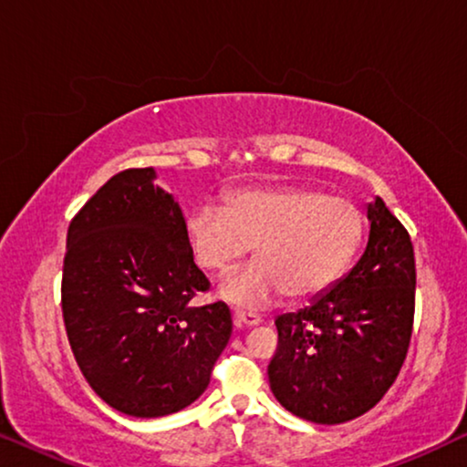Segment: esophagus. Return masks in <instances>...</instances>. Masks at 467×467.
Listing matches in <instances>:
<instances>
[{
  "instance_id": "34e87169",
  "label": "esophagus",
  "mask_w": 467,
  "mask_h": 467,
  "mask_svg": "<svg viewBox=\"0 0 467 467\" xmlns=\"http://www.w3.org/2000/svg\"><path fill=\"white\" fill-rule=\"evenodd\" d=\"M234 323H235V327H254V325L261 323V317L251 315V312L235 310L234 312Z\"/></svg>"
}]
</instances>
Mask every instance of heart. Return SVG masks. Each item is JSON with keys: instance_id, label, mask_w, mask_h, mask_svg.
I'll return each mask as SVG.
<instances>
[{"instance_id": "heart-1", "label": "heart", "mask_w": 467, "mask_h": 467, "mask_svg": "<svg viewBox=\"0 0 467 467\" xmlns=\"http://www.w3.org/2000/svg\"><path fill=\"white\" fill-rule=\"evenodd\" d=\"M195 264L223 276L251 253L257 261L221 285L223 297L264 308L285 293L306 299L342 276L363 235V216L347 197L310 187L240 189L223 208L202 206L187 219Z\"/></svg>"}]
</instances>
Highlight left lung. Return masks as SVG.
I'll return each mask as SVG.
<instances>
[{"mask_svg": "<svg viewBox=\"0 0 467 467\" xmlns=\"http://www.w3.org/2000/svg\"><path fill=\"white\" fill-rule=\"evenodd\" d=\"M366 253L308 308L276 318L267 376L299 419L347 423L382 400L410 347L417 267L410 234L380 197L368 206Z\"/></svg>", "mask_w": 467, "mask_h": 467, "instance_id": "8db88e82", "label": "left lung"}]
</instances>
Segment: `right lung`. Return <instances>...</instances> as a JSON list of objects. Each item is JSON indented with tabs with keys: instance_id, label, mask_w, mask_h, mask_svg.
I'll use <instances>...</instances> for the list:
<instances>
[{
	"instance_id": "obj_1",
	"label": "right lung",
	"mask_w": 467,
	"mask_h": 467,
	"mask_svg": "<svg viewBox=\"0 0 467 467\" xmlns=\"http://www.w3.org/2000/svg\"><path fill=\"white\" fill-rule=\"evenodd\" d=\"M152 181V168L123 170L78 210L61 278L82 376L108 406L140 419L193 404L232 336L227 304H191L210 283L182 210Z\"/></svg>"
}]
</instances>
